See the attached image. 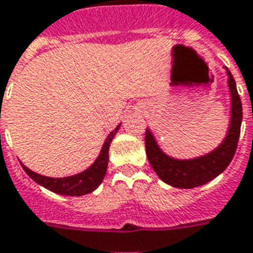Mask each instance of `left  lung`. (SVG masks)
Returning <instances> with one entry per match:
<instances>
[{
  "label": "left lung",
  "mask_w": 253,
  "mask_h": 253,
  "mask_svg": "<svg viewBox=\"0 0 253 253\" xmlns=\"http://www.w3.org/2000/svg\"><path fill=\"white\" fill-rule=\"evenodd\" d=\"M225 71L232 102L230 123L225 139L216 148L196 158H173L161 150L151 130H146V152L148 162L159 178L171 187L191 189L207 184L226 169L236 154L243 121V106L232 73L227 68H225Z\"/></svg>",
  "instance_id": "8db88e82"
}]
</instances>
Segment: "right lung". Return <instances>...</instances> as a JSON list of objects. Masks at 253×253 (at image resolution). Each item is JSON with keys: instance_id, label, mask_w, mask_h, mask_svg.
<instances>
[{"instance_id": "add662e5", "label": "right lung", "mask_w": 253, "mask_h": 253, "mask_svg": "<svg viewBox=\"0 0 253 253\" xmlns=\"http://www.w3.org/2000/svg\"><path fill=\"white\" fill-rule=\"evenodd\" d=\"M120 126H121V124H118L116 129L109 133L106 140L103 143V146H102V150L99 152V155H98V158L95 159V162L89 166L88 169H85L82 173L69 175V177H57V178H54V177H46V175L38 174V173L30 170L23 164H21V166L32 180L38 182L39 185L46 188V189L51 191V192L58 193V195H65V196H83V195L91 193L101 185V182L105 178L107 164H109L110 143H112L113 137L117 133V130L120 129Z\"/></svg>"}]
</instances>
